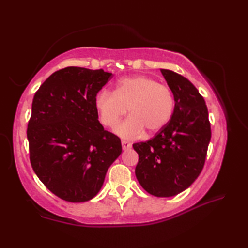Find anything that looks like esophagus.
<instances>
[{"label": "esophagus", "mask_w": 248, "mask_h": 248, "mask_svg": "<svg viewBox=\"0 0 248 248\" xmlns=\"http://www.w3.org/2000/svg\"><path fill=\"white\" fill-rule=\"evenodd\" d=\"M121 145H123V149H129V148H131V144L129 143L128 140H121Z\"/></svg>", "instance_id": "esophagus-1"}]
</instances>
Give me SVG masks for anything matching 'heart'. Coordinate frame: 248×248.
Returning <instances> with one entry per match:
<instances>
[{"label":"heart","instance_id":"b5f03b06","mask_svg":"<svg viewBox=\"0 0 248 248\" xmlns=\"http://www.w3.org/2000/svg\"><path fill=\"white\" fill-rule=\"evenodd\" d=\"M94 103L100 121L108 128L129 109L130 117L116 127V132L124 138H136L144 130L148 134L159 132L170 123L175 109L171 89L146 76L121 78L114 92H100Z\"/></svg>","mask_w":248,"mask_h":248}]
</instances>
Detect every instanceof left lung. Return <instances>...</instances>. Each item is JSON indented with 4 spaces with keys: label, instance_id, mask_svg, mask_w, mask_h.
Instances as JSON below:
<instances>
[{
    "label": "left lung",
    "instance_id": "obj_1",
    "mask_svg": "<svg viewBox=\"0 0 248 248\" xmlns=\"http://www.w3.org/2000/svg\"><path fill=\"white\" fill-rule=\"evenodd\" d=\"M175 97L172 117L146 141L133 144L139 155L135 176L146 192L170 197L186 189L202 172L211 125L204 99L186 78L161 69Z\"/></svg>",
    "mask_w": 248,
    "mask_h": 248
}]
</instances>
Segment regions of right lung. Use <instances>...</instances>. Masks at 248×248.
Returning a JSON list of instances; mask_svg holds the SVG:
<instances>
[{
  "mask_svg": "<svg viewBox=\"0 0 248 248\" xmlns=\"http://www.w3.org/2000/svg\"><path fill=\"white\" fill-rule=\"evenodd\" d=\"M112 73L66 67L36 92L28 124L30 161L45 186L61 199L96 196L108 167L121 154L117 135L98 120L96 96Z\"/></svg>",
  "mask_w": 248,
  "mask_h": 248,
  "instance_id": "obj_1",
  "label": "right lung"
}]
</instances>
